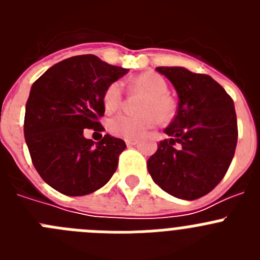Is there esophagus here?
Returning <instances> with one entry per match:
<instances>
[{
	"label": "esophagus",
	"mask_w": 260,
	"mask_h": 260,
	"mask_svg": "<svg viewBox=\"0 0 260 260\" xmlns=\"http://www.w3.org/2000/svg\"><path fill=\"white\" fill-rule=\"evenodd\" d=\"M126 146H135L138 144V139H126Z\"/></svg>",
	"instance_id": "34e87169"
}]
</instances>
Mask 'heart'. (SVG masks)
Masks as SVG:
<instances>
[{
  "instance_id": "b5f03b06",
  "label": "heart",
  "mask_w": 260,
  "mask_h": 260,
  "mask_svg": "<svg viewBox=\"0 0 260 260\" xmlns=\"http://www.w3.org/2000/svg\"><path fill=\"white\" fill-rule=\"evenodd\" d=\"M134 89L147 93L141 105V114L119 113L108 121L110 134L125 139H137L160 123L161 119L172 118L174 114V102L168 95V83L155 73H143L132 80ZM123 100V88L119 82H113L105 88L103 105L108 113L116 112Z\"/></svg>"
}]
</instances>
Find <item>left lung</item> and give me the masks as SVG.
<instances>
[{
    "instance_id": "obj_1",
    "label": "left lung",
    "mask_w": 260,
    "mask_h": 260,
    "mask_svg": "<svg viewBox=\"0 0 260 260\" xmlns=\"http://www.w3.org/2000/svg\"><path fill=\"white\" fill-rule=\"evenodd\" d=\"M171 80L178 109L147 168L152 180L176 198L194 201L212 191L228 171L237 146L234 103L210 75L185 68H156Z\"/></svg>"
}]
</instances>
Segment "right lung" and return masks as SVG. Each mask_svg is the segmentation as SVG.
<instances>
[{
	"mask_svg": "<svg viewBox=\"0 0 260 260\" xmlns=\"http://www.w3.org/2000/svg\"><path fill=\"white\" fill-rule=\"evenodd\" d=\"M127 71L83 54L53 65L32 84L24 138L38 173L61 194H91L116 172L125 142L107 134L95 144L84 128L104 130V91Z\"/></svg>",
	"mask_w": 260,
	"mask_h": 260,
	"instance_id": "add662e5",
	"label": "right lung"
}]
</instances>
